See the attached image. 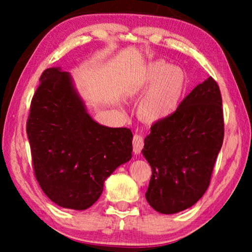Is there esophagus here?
<instances>
[{"label":"esophagus","instance_id":"1","mask_svg":"<svg viewBox=\"0 0 252 252\" xmlns=\"http://www.w3.org/2000/svg\"><path fill=\"white\" fill-rule=\"evenodd\" d=\"M132 144H133V152H134V155H139V153L141 152V150L143 149V146H144L142 135L134 134L133 135V140H132Z\"/></svg>","mask_w":252,"mask_h":252}]
</instances>
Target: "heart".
Masks as SVG:
<instances>
[{"mask_svg": "<svg viewBox=\"0 0 252 252\" xmlns=\"http://www.w3.org/2000/svg\"><path fill=\"white\" fill-rule=\"evenodd\" d=\"M186 87L187 79L181 69L163 61L149 63L134 81L135 92L147 90L139 101L140 117L149 122L169 118L180 104Z\"/></svg>", "mask_w": 252, "mask_h": 252, "instance_id": "b5f03b06", "label": "heart"}]
</instances>
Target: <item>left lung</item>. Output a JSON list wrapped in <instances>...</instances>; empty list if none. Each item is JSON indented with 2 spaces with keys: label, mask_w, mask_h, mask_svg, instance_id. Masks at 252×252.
<instances>
[{
  "label": "left lung",
  "mask_w": 252,
  "mask_h": 252,
  "mask_svg": "<svg viewBox=\"0 0 252 252\" xmlns=\"http://www.w3.org/2000/svg\"><path fill=\"white\" fill-rule=\"evenodd\" d=\"M222 99L211 76L198 84L178 109L151 126L142 155L152 176L146 199L164 215L192 207L206 192L222 147Z\"/></svg>",
  "instance_id": "1"
}]
</instances>
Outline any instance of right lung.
<instances>
[{
    "instance_id": "right-lung-1",
    "label": "right lung",
    "mask_w": 252,
    "mask_h": 252,
    "mask_svg": "<svg viewBox=\"0 0 252 252\" xmlns=\"http://www.w3.org/2000/svg\"><path fill=\"white\" fill-rule=\"evenodd\" d=\"M30 106L27 133L34 174L51 201L85 210L105 179L132 158V132L101 126L89 116L67 72L42 73Z\"/></svg>"
}]
</instances>
